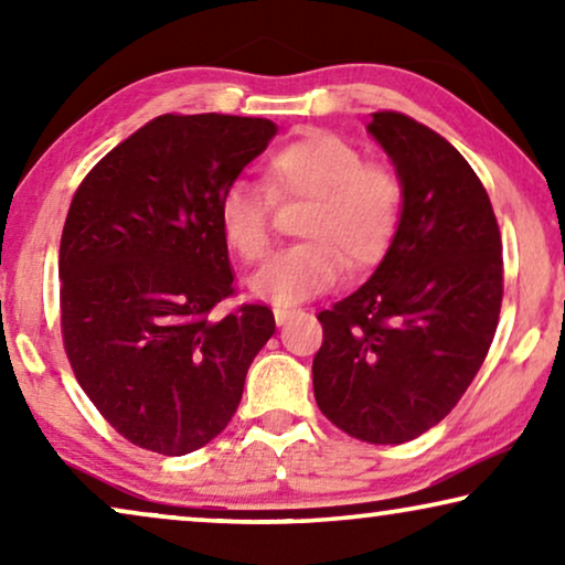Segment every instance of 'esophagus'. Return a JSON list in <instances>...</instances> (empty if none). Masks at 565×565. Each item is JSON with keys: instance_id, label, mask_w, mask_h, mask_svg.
I'll use <instances>...</instances> for the list:
<instances>
[{"instance_id": "34e87169", "label": "esophagus", "mask_w": 565, "mask_h": 565, "mask_svg": "<svg viewBox=\"0 0 565 565\" xmlns=\"http://www.w3.org/2000/svg\"><path fill=\"white\" fill-rule=\"evenodd\" d=\"M290 316H292V311H288V308H275V321H277V327H285V323L290 321Z\"/></svg>"}]
</instances>
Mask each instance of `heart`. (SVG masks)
Returning <instances> with one entry per match:
<instances>
[{"label":"heart","instance_id":"b5f03b06","mask_svg":"<svg viewBox=\"0 0 565 565\" xmlns=\"http://www.w3.org/2000/svg\"><path fill=\"white\" fill-rule=\"evenodd\" d=\"M267 192L277 200H308L298 236L303 244L275 254L249 277L262 303L290 308L327 292L342 267L360 273L377 265L404 213V184L391 169L365 164L358 146L329 130H311L277 149L265 164ZM218 226L244 262L269 249V200L254 184H228L218 203Z\"/></svg>","mask_w":565,"mask_h":565}]
</instances>
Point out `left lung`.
I'll return each mask as SVG.
<instances>
[{"label":"left lung","instance_id":"1","mask_svg":"<svg viewBox=\"0 0 565 565\" xmlns=\"http://www.w3.org/2000/svg\"><path fill=\"white\" fill-rule=\"evenodd\" d=\"M367 134L404 184V213L381 265L321 311L313 396L331 424L370 445H401L443 422L497 334L501 236L481 180L452 143L401 113Z\"/></svg>","mask_w":565,"mask_h":565}]
</instances>
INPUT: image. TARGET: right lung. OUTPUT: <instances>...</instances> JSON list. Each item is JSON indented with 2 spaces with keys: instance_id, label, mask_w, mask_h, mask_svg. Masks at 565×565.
Instances as JSON below:
<instances>
[{
  "instance_id": "obj_1",
  "label": "right lung",
  "mask_w": 565,
  "mask_h": 565,
  "mask_svg": "<svg viewBox=\"0 0 565 565\" xmlns=\"http://www.w3.org/2000/svg\"><path fill=\"white\" fill-rule=\"evenodd\" d=\"M275 134L265 118L161 115L115 146L68 207V362L97 412L143 450L188 455L218 437L275 334L267 306L207 319L234 292L218 203Z\"/></svg>"
}]
</instances>
